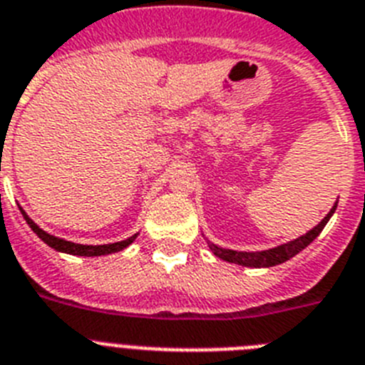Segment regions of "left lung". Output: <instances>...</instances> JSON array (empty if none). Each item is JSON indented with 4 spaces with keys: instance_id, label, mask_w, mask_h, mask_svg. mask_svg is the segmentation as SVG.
<instances>
[{
    "instance_id": "1",
    "label": "left lung",
    "mask_w": 365,
    "mask_h": 365,
    "mask_svg": "<svg viewBox=\"0 0 365 365\" xmlns=\"http://www.w3.org/2000/svg\"><path fill=\"white\" fill-rule=\"evenodd\" d=\"M334 207L329 211V215L319 222L318 226L314 230H310L307 235L299 237V239L292 240V242L283 244V246H277V248H272V250H266V252H233V250H224V248H218L215 244H209V248L211 252L220 257L222 261H227V262H235V264L240 266H252V268H264V266H275V264H281V262L288 261L290 257H294L296 253H299L301 250L307 248L316 237L322 233V230L325 227V224L329 222V218L332 217L334 213Z\"/></svg>"
}]
</instances>
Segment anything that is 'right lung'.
<instances>
[{"mask_svg": "<svg viewBox=\"0 0 365 365\" xmlns=\"http://www.w3.org/2000/svg\"><path fill=\"white\" fill-rule=\"evenodd\" d=\"M21 215H24L25 222L29 224L31 230H33L34 233H36V235L47 244V246H51V248L56 250V252L71 253V255H84V257H95V255H106V253L121 252V250H125L128 244L134 242V239L138 237V235H134V237H130V239H126V240H121V242L103 244V246H86V244H75V242H69V240H64V239H58V237L49 235V233H46L43 230H40V227H38L36 224H34V222L24 213V211H21Z\"/></svg>", "mask_w": 365, "mask_h": 365, "instance_id": "1", "label": "right lung"}]
</instances>
